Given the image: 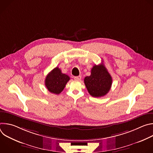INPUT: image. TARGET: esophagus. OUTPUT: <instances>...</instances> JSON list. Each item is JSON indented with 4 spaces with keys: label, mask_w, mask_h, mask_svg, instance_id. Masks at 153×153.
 Instances as JSON below:
<instances>
[{
    "label": "esophagus",
    "mask_w": 153,
    "mask_h": 153,
    "mask_svg": "<svg viewBox=\"0 0 153 153\" xmlns=\"http://www.w3.org/2000/svg\"><path fill=\"white\" fill-rule=\"evenodd\" d=\"M81 76H75L74 77V79L76 80H80L81 79Z\"/></svg>",
    "instance_id": "esophagus-1"
}]
</instances>
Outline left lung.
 I'll return each instance as SVG.
<instances>
[{
  "label": "left lung",
  "instance_id": "8db88e82",
  "mask_svg": "<svg viewBox=\"0 0 153 153\" xmlns=\"http://www.w3.org/2000/svg\"><path fill=\"white\" fill-rule=\"evenodd\" d=\"M112 81L111 75L103 64L95 65L91 69V75L84 79L87 90L94 97L105 96L111 88Z\"/></svg>",
  "mask_w": 153,
  "mask_h": 153
}]
</instances>
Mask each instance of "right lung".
<instances>
[{
	"label": "right lung",
	"mask_w": 153,
	"mask_h": 153,
	"mask_svg": "<svg viewBox=\"0 0 153 153\" xmlns=\"http://www.w3.org/2000/svg\"><path fill=\"white\" fill-rule=\"evenodd\" d=\"M70 79L68 75L62 73L60 68L56 67L47 76L45 84L50 92L59 94L63 90Z\"/></svg>",
	"instance_id": "add662e5"
}]
</instances>
